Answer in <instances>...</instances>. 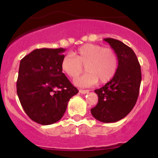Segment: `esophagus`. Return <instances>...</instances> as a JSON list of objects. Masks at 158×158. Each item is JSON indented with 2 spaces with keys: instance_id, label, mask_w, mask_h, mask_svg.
Wrapping results in <instances>:
<instances>
[{
  "instance_id": "34e87169",
  "label": "esophagus",
  "mask_w": 158,
  "mask_h": 158,
  "mask_svg": "<svg viewBox=\"0 0 158 158\" xmlns=\"http://www.w3.org/2000/svg\"><path fill=\"white\" fill-rule=\"evenodd\" d=\"M89 92V90H83V89H80V90H79V93H81V94H86V93H88Z\"/></svg>"
}]
</instances>
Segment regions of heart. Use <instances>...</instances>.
I'll list each match as a JSON object with an SVG mask.
<instances>
[{
	"label": "heart",
	"instance_id": "heart-1",
	"mask_svg": "<svg viewBox=\"0 0 158 158\" xmlns=\"http://www.w3.org/2000/svg\"><path fill=\"white\" fill-rule=\"evenodd\" d=\"M73 55H65L62 60V70L69 77L75 79L84 71H87L81 77L75 80L79 86H90L100 81L105 84L115 76L118 69L117 54L109 47L87 43L81 46Z\"/></svg>",
	"mask_w": 158,
	"mask_h": 158
}]
</instances>
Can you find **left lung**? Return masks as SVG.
Wrapping results in <instances>:
<instances>
[{"label": "left lung", "mask_w": 158, "mask_h": 158, "mask_svg": "<svg viewBox=\"0 0 158 158\" xmlns=\"http://www.w3.org/2000/svg\"><path fill=\"white\" fill-rule=\"evenodd\" d=\"M104 40L117 54L118 69L110 81L95 90L98 103L91 113L100 122L115 123L127 116L136 104L142 81L141 66L131 47L111 38Z\"/></svg>", "instance_id": "left-lung-1"}]
</instances>
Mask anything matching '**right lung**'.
I'll use <instances>...</instances> for the list:
<instances>
[{"label":"right lung","instance_id":"obj_1","mask_svg":"<svg viewBox=\"0 0 158 158\" xmlns=\"http://www.w3.org/2000/svg\"><path fill=\"white\" fill-rule=\"evenodd\" d=\"M65 49H36L20 61L16 82L19 102L29 118L50 125L63 116L78 93L61 68Z\"/></svg>","mask_w":158,"mask_h":158}]
</instances>
